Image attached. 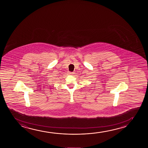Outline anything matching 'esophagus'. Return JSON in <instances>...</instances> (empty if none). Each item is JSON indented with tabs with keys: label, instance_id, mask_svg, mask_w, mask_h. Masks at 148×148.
Returning <instances> with one entry per match:
<instances>
[{
	"label": "esophagus",
	"instance_id": "obj_1",
	"mask_svg": "<svg viewBox=\"0 0 148 148\" xmlns=\"http://www.w3.org/2000/svg\"><path fill=\"white\" fill-rule=\"evenodd\" d=\"M74 73H75L74 72H69V74H71V75H73Z\"/></svg>",
	"mask_w": 148,
	"mask_h": 148
}]
</instances>
